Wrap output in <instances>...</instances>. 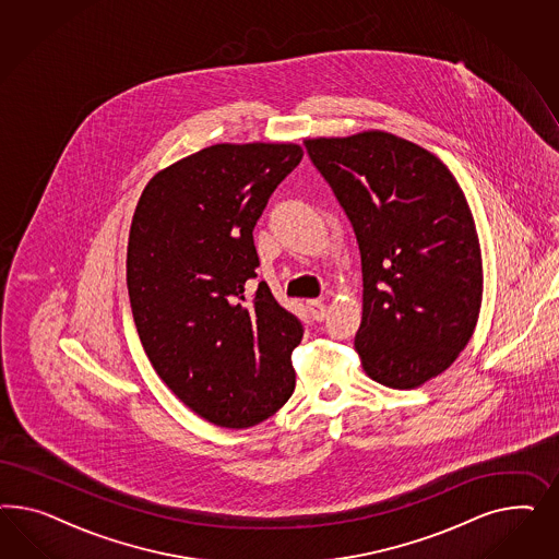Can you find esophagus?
I'll return each mask as SVG.
<instances>
[{"label": "esophagus", "instance_id": "34e87169", "mask_svg": "<svg viewBox=\"0 0 559 559\" xmlns=\"http://www.w3.org/2000/svg\"><path fill=\"white\" fill-rule=\"evenodd\" d=\"M307 309H309V316L316 320V322H322L323 318L328 316V307L323 301H307Z\"/></svg>", "mask_w": 559, "mask_h": 559}]
</instances>
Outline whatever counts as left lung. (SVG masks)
<instances>
[{"instance_id":"left-lung-1","label":"left lung","mask_w":559,"mask_h":559,"mask_svg":"<svg viewBox=\"0 0 559 559\" xmlns=\"http://www.w3.org/2000/svg\"><path fill=\"white\" fill-rule=\"evenodd\" d=\"M304 143L358 239L362 369L391 390L423 388L457 360L481 309V248L467 199L435 153L388 131Z\"/></svg>"}]
</instances>
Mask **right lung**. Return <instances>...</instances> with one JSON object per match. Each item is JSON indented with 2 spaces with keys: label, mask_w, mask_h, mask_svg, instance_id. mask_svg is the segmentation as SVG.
I'll list each match as a JSON object with an SVG mask.
<instances>
[{
  "label": "right lung",
  "mask_w": 559,
  "mask_h": 559,
  "mask_svg": "<svg viewBox=\"0 0 559 559\" xmlns=\"http://www.w3.org/2000/svg\"><path fill=\"white\" fill-rule=\"evenodd\" d=\"M297 143H217L159 169L129 231L127 287L153 369L206 423L248 428L287 404L301 322L255 276V221Z\"/></svg>",
  "instance_id": "add662e5"
}]
</instances>
